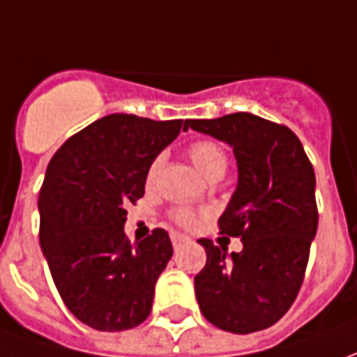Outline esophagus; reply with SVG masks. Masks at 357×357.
<instances>
[{"label": "esophagus", "instance_id": "esophagus-1", "mask_svg": "<svg viewBox=\"0 0 357 357\" xmlns=\"http://www.w3.org/2000/svg\"><path fill=\"white\" fill-rule=\"evenodd\" d=\"M187 237L185 235H181V233H172V245H174V248H179L183 243H187Z\"/></svg>", "mask_w": 357, "mask_h": 357}]
</instances>
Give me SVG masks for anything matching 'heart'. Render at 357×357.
<instances>
[{"label": "heart", "instance_id": "heart-1", "mask_svg": "<svg viewBox=\"0 0 357 357\" xmlns=\"http://www.w3.org/2000/svg\"><path fill=\"white\" fill-rule=\"evenodd\" d=\"M187 151H189V156H191V160H193L195 166H197V168H199L208 179H220L225 174V170H227V164H229V160H227V153H225V149L222 147L218 141H193ZM160 164H162V158H160V156H156L155 160L149 164L147 174H145L147 185L155 183L156 176H158V170H160ZM170 216L176 224L183 225V227H191V225H195V222H197V214L189 208L172 210Z\"/></svg>", "mask_w": 357, "mask_h": 357}]
</instances>
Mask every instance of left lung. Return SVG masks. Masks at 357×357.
<instances>
[{
	"label": "left lung",
	"mask_w": 357,
	"mask_h": 357,
	"mask_svg": "<svg viewBox=\"0 0 357 357\" xmlns=\"http://www.w3.org/2000/svg\"><path fill=\"white\" fill-rule=\"evenodd\" d=\"M187 128L229 143L239 166L218 225L239 237L243 250L227 255L199 239L206 250V266L195 277L199 307L222 331L268 329L289 312L304 281L317 231L314 166L292 130L250 112L185 120Z\"/></svg>",
	"instance_id": "obj_1"
}]
</instances>
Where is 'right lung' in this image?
Here are the masks:
<instances>
[{
	"label": "right lung",
	"mask_w": 357,
	"mask_h": 357,
	"mask_svg": "<svg viewBox=\"0 0 357 357\" xmlns=\"http://www.w3.org/2000/svg\"><path fill=\"white\" fill-rule=\"evenodd\" d=\"M183 120L109 114L74 133L51 158L40 189V245L70 314L97 331L137 327L174 255L156 227L130 243L126 208L145 195L149 164Z\"/></svg>",
	"instance_id": "right-lung-1"
}]
</instances>
